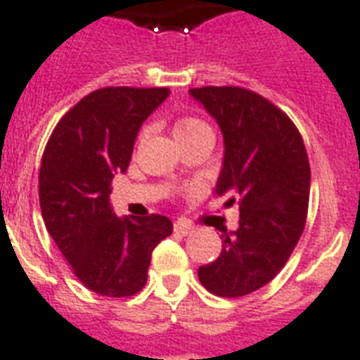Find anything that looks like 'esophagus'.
Segmentation results:
<instances>
[{"instance_id":"34e87169","label":"esophagus","mask_w":360,"mask_h":360,"mask_svg":"<svg viewBox=\"0 0 360 360\" xmlns=\"http://www.w3.org/2000/svg\"><path fill=\"white\" fill-rule=\"evenodd\" d=\"M174 230H175V233L188 236V233H192V226H188L186 222H183V220H177V222L174 224Z\"/></svg>"}]
</instances>
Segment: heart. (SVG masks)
Here are the masks:
<instances>
[{
    "instance_id": "obj_1",
    "label": "heart",
    "mask_w": 360,
    "mask_h": 360,
    "mask_svg": "<svg viewBox=\"0 0 360 360\" xmlns=\"http://www.w3.org/2000/svg\"><path fill=\"white\" fill-rule=\"evenodd\" d=\"M211 132L209 124L202 120H196V117H186V120L177 121V124L174 127V136L175 140H188V138H194L198 134H207Z\"/></svg>"
}]
</instances>
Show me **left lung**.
I'll return each mask as SVG.
<instances>
[{"label": "left lung", "mask_w": 360, "mask_h": 360, "mask_svg": "<svg viewBox=\"0 0 360 360\" xmlns=\"http://www.w3.org/2000/svg\"><path fill=\"white\" fill-rule=\"evenodd\" d=\"M191 97L220 127L224 158L214 192L239 202V228L198 269L214 295L243 297L280 273L307 222L310 164L299 130L267 98L243 87H196Z\"/></svg>", "instance_id": "8db88e82"}]
</instances>
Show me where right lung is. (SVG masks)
I'll return each instance as SVG.
<instances>
[{
	"instance_id": "1",
	"label": "right lung",
	"mask_w": 360,
	"mask_h": 360,
	"mask_svg": "<svg viewBox=\"0 0 360 360\" xmlns=\"http://www.w3.org/2000/svg\"><path fill=\"white\" fill-rule=\"evenodd\" d=\"M168 87H104L61 117L46 143L39 200L48 233L82 284L104 297H130L146 285L153 248L172 236L168 217H115L110 185L130 164L143 121Z\"/></svg>"
}]
</instances>
